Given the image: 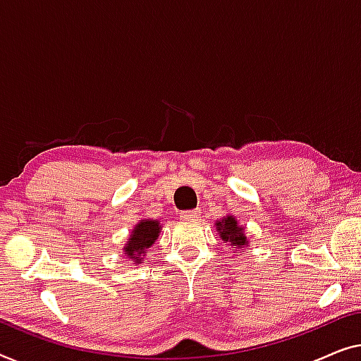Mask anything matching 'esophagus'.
Wrapping results in <instances>:
<instances>
[{
	"mask_svg": "<svg viewBox=\"0 0 361 361\" xmlns=\"http://www.w3.org/2000/svg\"><path fill=\"white\" fill-rule=\"evenodd\" d=\"M200 214V211L197 209H190V211H181L180 212V217L181 219H195Z\"/></svg>",
	"mask_w": 361,
	"mask_h": 361,
	"instance_id": "obj_1",
	"label": "esophagus"
}]
</instances>
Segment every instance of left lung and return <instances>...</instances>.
Wrapping results in <instances>:
<instances>
[{"mask_svg": "<svg viewBox=\"0 0 361 361\" xmlns=\"http://www.w3.org/2000/svg\"><path fill=\"white\" fill-rule=\"evenodd\" d=\"M217 231H219V235L222 237V240L229 242L231 245L235 248L237 245H247L245 240V233H243L242 227H238L235 217H224L222 222H217Z\"/></svg>", "mask_w": 361, "mask_h": 361, "instance_id": "8db88e82", "label": "left lung"}]
</instances>
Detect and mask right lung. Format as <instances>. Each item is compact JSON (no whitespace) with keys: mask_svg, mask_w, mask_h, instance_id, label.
<instances>
[{"mask_svg":"<svg viewBox=\"0 0 361 361\" xmlns=\"http://www.w3.org/2000/svg\"><path fill=\"white\" fill-rule=\"evenodd\" d=\"M160 226L157 221H142L140 224L135 226V229L132 231L129 242L126 243V253L132 262L140 263V253H147L152 243L155 242V238L159 237Z\"/></svg>","mask_w":361,"mask_h":361,"instance_id":"right-lung-1","label":"right lung"}]
</instances>
